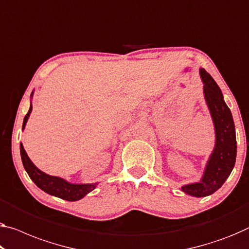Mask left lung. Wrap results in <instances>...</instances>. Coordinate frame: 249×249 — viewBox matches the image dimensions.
I'll list each match as a JSON object with an SVG mask.
<instances>
[{
    "label": "left lung",
    "instance_id": "8db88e82",
    "mask_svg": "<svg viewBox=\"0 0 249 249\" xmlns=\"http://www.w3.org/2000/svg\"><path fill=\"white\" fill-rule=\"evenodd\" d=\"M202 92L215 130V146L196 182L182 185L180 190L193 197H207L224 185L234 169L237 155L235 124L221 90L205 69H199Z\"/></svg>",
    "mask_w": 249,
    "mask_h": 249
}]
</instances>
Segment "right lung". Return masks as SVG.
<instances>
[{
    "instance_id": "right-lung-1",
    "label": "right lung",
    "mask_w": 249,
    "mask_h": 249,
    "mask_svg": "<svg viewBox=\"0 0 249 249\" xmlns=\"http://www.w3.org/2000/svg\"><path fill=\"white\" fill-rule=\"evenodd\" d=\"M34 90L31 93V101H30V109L29 112L26 113L23 120L22 130H24L26 122L29 120L30 114L32 112V99H33ZM20 152L23 167L26 173H28L29 177L32 179V181L39 187L41 190L47 193L51 196L61 198V199L68 200V201H76L82 199L83 197L87 196L88 194L97 188L99 182L93 183H72L70 181L66 180V179L56 177V176H51L43 173L40 170L36 164L32 162V160L29 158L28 154L24 150L23 144L20 143Z\"/></svg>"
}]
</instances>
